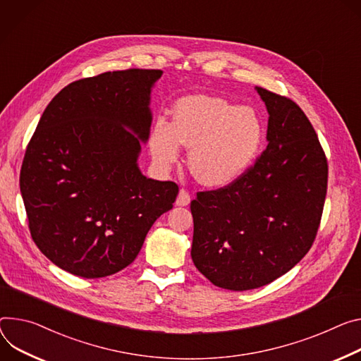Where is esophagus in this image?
<instances>
[{
  "mask_svg": "<svg viewBox=\"0 0 361 361\" xmlns=\"http://www.w3.org/2000/svg\"><path fill=\"white\" fill-rule=\"evenodd\" d=\"M176 204H177V206H181V207L190 204V194H188L187 190H184V188L180 190L178 197H177V200H176Z\"/></svg>",
  "mask_w": 361,
  "mask_h": 361,
  "instance_id": "1",
  "label": "esophagus"
}]
</instances>
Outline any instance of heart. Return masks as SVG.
<instances>
[{"label": "heart", "instance_id": "b5f03b06", "mask_svg": "<svg viewBox=\"0 0 361 361\" xmlns=\"http://www.w3.org/2000/svg\"><path fill=\"white\" fill-rule=\"evenodd\" d=\"M264 126L250 106H238L223 97L190 96L174 108L173 123L158 121L149 147L154 161L170 167L188 147V167L194 178L219 187L238 178L253 161Z\"/></svg>", "mask_w": 361, "mask_h": 361}]
</instances>
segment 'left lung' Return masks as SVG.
Returning <instances> with one entry per match:
<instances>
[{
  "label": "left lung",
  "mask_w": 361,
  "mask_h": 361,
  "mask_svg": "<svg viewBox=\"0 0 361 361\" xmlns=\"http://www.w3.org/2000/svg\"><path fill=\"white\" fill-rule=\"evenodd\" d=\"M269 114L267 149L228 185L191 202V259L212 283L247 290L271 283L308 253L319 227L329 166L302 109L255 87Z\"/></svg>",
  "instance_id": "obj_1"
}]
</instances>
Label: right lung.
I'll list each match as a JSON object with an SVG mask.
<instances>
[{
    "instance_id": "1",
    "label": "right lung",
    "mask_w": 361,
    "mask_h": 361,
    "mask_svg": "<svg viewBox=\"0 0 361 361\" xmlns=\"http://www.w3.org/2000/svg\"><path fill=\"white\" fill-rule=\"evenodd\" d=\"M161 75L128 69L80 79L44 109L20 191L32 240L63 271L87 279L122 271L173 209L178 185L147 178L138 167Z\"/></svg>"
}]
</instances>
